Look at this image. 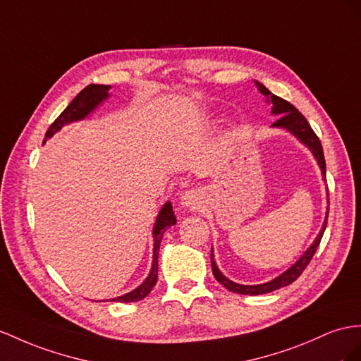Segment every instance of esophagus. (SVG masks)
Instances as JSON below:
<instances>
[{
    "mask_svg": "<svg viewBox=\"0 0 361 361\" xmlns=\"http://www.w3.org/2000/svg\"><path fill=\"white\" fill-rule=\"evenodd\" d=\"M181 206L189 209L200 207V195L197 190H186L181 195Z\"/></svg>",
    "mask_w": 361,
    "mask_h": 361,
    "instance_id": "34e87169",
    "label": "esophagus"
}]
</instances>
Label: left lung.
<instances>
[{"mask_svg":"<svg viewBox=\"0 0 361 361\" xmlns=\"http://www.w3.org/2000/svg\"><path fill=\"white\" fill-rule=\"evenodd\" d=\"M256 84H257V88H259V91L262 92V94L269 97V102H271V104H273V111H271V113L273 114H282L273 123V126L288 129V131L293 133L295 137H298L300 142H303L305 145H307L310 149L312 151L314 157H316V160H317L320 169H322L323 178L326 180V164H325V155H323V147H322V143L319 140V137L316 135V133H314L312 128L310 126L308 120L305 118L300 111L295 109V106L291 105L288 100H285V99H282L279 96L273 94V92L269 88H265L262 84H259V82H256ZM328 204H329V200H328ZM328 214H329V209L326 212L325 223H323L320 233L316 238V241L312 243V245L308 248L307 252L302 255L300 259L295 262L291 267V269H288L285 273H282L281 276H277L276 279H273L271 282L261 283V285H239V283H235L232 281H228L227 277L218 270V267H216L215 259H214V250H212L210 261H212V271H214L215 279L219 283H223L228 291L238 293V294H247V295H257V294L271 293L274 290L282 288V286H286V285L293 283L303 273V270L307 269L308 264L312 259L314 253H316L317 247H319V244L322 241V236H323V233H325L326 223H328Z\"/></svg>","mask_w":361,"mask_h":361,"instance_id":"left-lung-1","label":"left lung"}]
</instances>
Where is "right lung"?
I'll return each instance as SVG.
<instances>
[{
	"label": "right lung",
	"mask_w": 361,
	"mask_h": 361,
	"mask_svg": "<svg viewBox=\"0 0 361 361\" xmlns=\"http://www.w3.org/2000/svg\"><path fill=\"white\" fill-rule=\"evenodd\" d=\"M108 90H109V85H96V84H91L82 90L79 94L71 100V104L62 111L59 117L50 125L47 133H45L44 142L47 140V138H50L54 133H58L63 125L87 117L102 100H105L108 97ZM175 223H177V218L173 215L172 204L171 202H166L163 209L160 210L159 218H157V223L154 226V257H152V269L149 276H147L146 281L134 291L126 293L123 295H120V298L111 299V300L126 302V303L138 302L145 299L146 295L151 293V290L157 283V277H159V250H160L161 236L166 230H168V227L173 226Z\"/></svg>",
	"instance_id": "right-lung-1"
}]
</instances>
